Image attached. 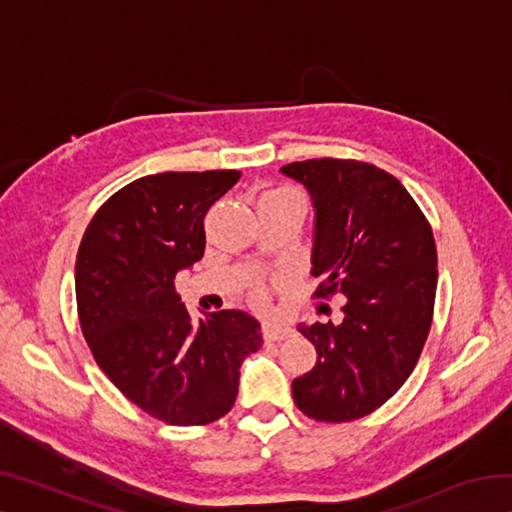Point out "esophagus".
<instances>
[{"label": "esophagus", "mask_w": 512, "mask_h": 512, "mask_svg": "<svg viewBox=\"0 0 512 512\" xmlns=\"http://www.w3.org/2000/svg\"><path fill=\"white\" fill-rule=\"evenodd\" d=\"M293 336V327L284 320H266L264 325V339L266 341H284Z\"/></svg>", "instance_id": "1"}]
</instances>
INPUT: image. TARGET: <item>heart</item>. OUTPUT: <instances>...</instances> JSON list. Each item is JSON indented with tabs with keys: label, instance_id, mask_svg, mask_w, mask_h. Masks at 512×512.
<instances>
[{
	"label": "heart",
	"instance_id": "b5f03b06",
	"mask_svg": "<svg viewBox=\"0 0 512 512\" xmlns=\"http://www.w3.org/2000/svg\"><path fill=\"white\" fill-rule=\"evenodd\" d=\"M266 196H291V192H284V189H280V192H271V194H266Z\"/></svg>",
	"mask_w": 512,
	"mask_h": 512
}]
</instances>
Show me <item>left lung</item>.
Here are the masks:
<instances>
[{"mask_svg": "<svg viewBox=\"0 0 512 512\" xmlns=\"http://www.w3.org/2000/svg\"><path fill=\"white\" fill-rule=\"evenodd\" d=\"M280 173L314 207L318 296H345L341 323L298 325L318 359L293 379V402L314 420H357L391 400L418 363L436 300V244L411 194L375 164L320 158Z\"/></svg>", "mask_w": 512, "mask_h": 512, "instance_id": "1", "label": "left lung"}]
</instances>
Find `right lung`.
I'll use <instances>...</instances> for the list:
<instances>
[{
    "label": "right lung",
    "instance_id": "right-lung-1",
    "mask_svg": "<svg viewBox=\"0 0 512 512\" xmlns=\"http://www.w3.org/2000/svg\"><path fill=\"white\" fill-rule=\"evenodd\" d=\"M239 171L155 173L119 189L94 214L76 255L83 336L128 400L176 427L219 420L235 404L239 368L262 348L241 309L192 318L176 275L203 257V219Z\"/></svg>",
    "mask_w": 512,
    "mask_h": 512
}]
</instances>
